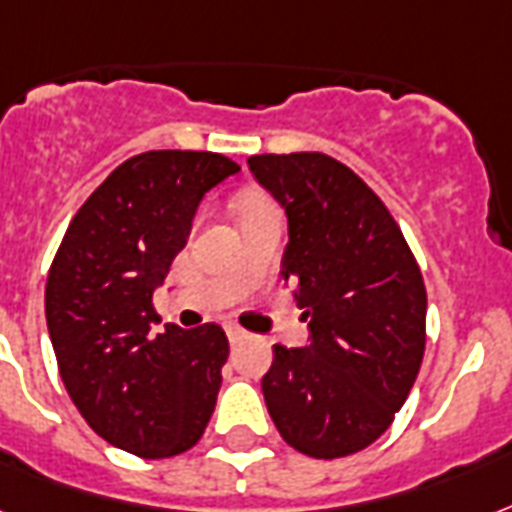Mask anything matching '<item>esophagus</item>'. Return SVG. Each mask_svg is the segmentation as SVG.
<instances>
[{"mask_svg": "<svg viewBox=\"0 0 512 512\" xmlns=\"http://www.w3.org/2000/svg\"><path fill=\"white\" fill-rule=\"evenodd\" d=\"M225 333H228L230 343H239V341H244V338H247V333H244V330H241V327H236V325L225 327Z\"/></svg>", "mask_w": 512, "mask_h": 512, "instance_id": "obj_1", "label": "esophagus"}]
</instances>
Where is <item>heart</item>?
I'll return each instance as SVG.
<instances>
[{
  "label": "heart",
  "mask_w": 512,
  "mask_h": 512,
  "mask_svg": "<svg viewBox=\"0 0 512 512\" xmlns=\"http://www.w3.org/2000/svg\"><path fill=\"white\" fill-rule=\"evenodd\" d=\"M252 209H263V206H252Z\"/></svg>",
  "instance_id": "obj_1"
}]
</instances>
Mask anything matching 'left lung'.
<instances>
[{
    "mask_svg": "<svg viewBox=\"0 0 512 512\" xmlns=\"http://www.w3.org/2000/svg\"><path fill=\"white\" fill-rule=\"evenodd\" d=\"M247 163L287 214L282 276L308 322L306 346H273L268 413L300 454H357L384 435L419 376L427 290L416 257L381 198L325 152Z\"/></svg>",
    "mask_w": 512,
    "mask_h": 512,
    "instance_id": "1",
    "label": "left lung"
}]
</instances>
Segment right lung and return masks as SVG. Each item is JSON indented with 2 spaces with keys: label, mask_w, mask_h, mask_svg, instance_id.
Returning a JSON list of instances; mask_svg holds the SVG:
<instances>
[{
  "label": "right lung",
  "mask_w": 512,
  "mask_h": 512,
  "mask_svg": "<svg viewBox=\"0 0 512 512\" xmlns=\"http://www.w3.org/2000/svg\"><path fill=\"white\" fill-rule=\"evenodd\" d=\"M239 171L220 152H142L66 228L45 287L48 333L66 392L109 446L166 459L193 448L212 419L228 338L214 322L152 333V292L201 198Z\"/></svg>",
  "instance_id": "obj_1"
}]
</instances>
